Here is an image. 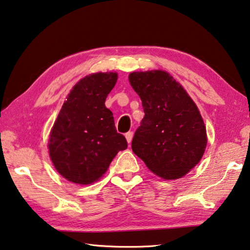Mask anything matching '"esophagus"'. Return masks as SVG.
<instances>
[{
  "instance_id": "esophagus-1",
  "label": "esophagus",
  "mask_w": 250,
  "mask_h": 250,
  "mask_svg": "<svg viewBox=\"0 0 250 250\" xmlns=\"http://www.w3.org/2000/svg\"><path fill=\"white\" fill-rule=\"evenodd\" d=\"M125 137H126V141H127V143L129 144L130 142H132V138H133V132H127L125 134Z\"/></svg>"
}]
</instances>
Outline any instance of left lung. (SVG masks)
I'll return each instance as SVG.
<instances>
[{"label": "left lung", "mask_w": 250, "mask_h": 250, "mask_svg": "<svg viewBox=\"0 0 250 250\" xmlns=\"http://www.w3.org/2000/svg\"><path fill=\"white\" fill-rule=\"evenodd\" d=\"M128 79L145 113L133 137V152L159 177H183L199 163L207 145L197 106L167 72H133Z\"/></svg>", "instance_id": "left-lung-1"}]
</instances>
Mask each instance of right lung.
<instances>
[{
	"mask_svg": "<svg viewBox=\"0 0 250 250\" xmlns=\"http://www.w3.org/2000/svg\"><path fill=\"white\" fill-rule=\"evenodd\" d=\"M117 73L85 76L67 95L51 130L48 152L56 170L67 181L88 185L100 179L127 142L117 133L105 100Z\"/></svg>",
	"mask_w": 250,
	"mask_h": 250,
	"instance_id": "add662e5",
	"label": "right lung"
}]
</instances>
